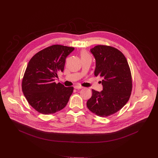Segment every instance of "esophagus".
I'll use <instances>...</instances> for the list:
<instances>
[{
	"label": "esophagus",
	"instance_id": "obj_1",
	"mask_svg": "<svg viewBox=\"0 0 158 158\" xmlns=\"http://www.w3.org/2000/svg\"><path fill=\"white\" fill-rule=\"evenodd\" d=\"M84 87L83 86H81V85H76L75 86H74V88L75 89H82V88H83Z\"/></svg>",
	"mask_w": 158,
	"mask_h": 158
}]
</instances>
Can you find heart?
Returning <instances> with one entry per match:
<instances>
[{
	"label": "heart",
	"mask_w": 158,
	"mask_h": 158,
	"mask_svg": "<svg viewBox=\"0 0 158 158\" xmlns=\"http://www.w3.org/2000/svg\"><path fill=\"white\" fill-rule=\"evenodd\" d=\"M89 56V54H88V53L87 52H86V51H82V52H81V57H83V56Z\"/></svg>",
	"instance_id": "b5f03b06"
}]
</instances>
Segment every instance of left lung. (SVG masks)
<instances>
[{
	"instance_id": "1",
	"label": "left lung",
	"mask_w": 158,
	"mask_h": 158,
	"mask_svg": "<svg viewBox=\"0 0 158 158\" xmlns=\"http://www.w3.org/2000/svg\"><path fill=\"white\" fill-rule=\"evenodd\" d=\"M96 65L95 76L102 77V91L92 89L88 100V109L100 117L113 114L130 99L132 82L130 66L124 55L114 47L97 45L91 49Z\"/></svg>"
}]
</instances>
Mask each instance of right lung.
Returning a JSON list of instances; mask_svg holds the SVG:
<instances>
[{
	"label": "right lung",
	"instance_id": "right-lung-1",
	"mask_svg": "<svg viewBox=\"0 0 158 158\" xmlns=\"http://www.w3.org/2000/svg\"><path fill=\"white\" fill-rule=\"evenodd\" d=\"M73 47L54 45L38 52L28 62L22 81V90L29 104L44 114L55 113L64 109L73 91L54 82L63 72L65 58Z\"/></svg>",
	"mask_w": 158,
	"mask_h": 158
}]
</instances>
